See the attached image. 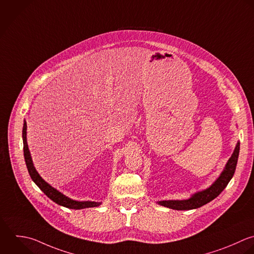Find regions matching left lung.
<instances>
[{"instance_id": "8db88e82", "label": "left lung", "mask_w": 254, "mask_h": 254, "mask_svg": "<svg viewBox=\"0 0 254 254\" xmlns=\"http://www.w3.org/2000/svg\"><path fill=\"white\" fill-rule=\"evenodd\" d=\"M239 154H240V141H238L236 148L232 156L228 160L224 170L222 171L220 176L217 178V180L209 188L194 193L189 199H186V200H165V201H158L157 204L172 210L188 211V210L198 209L208 204L209 202L213 201L224 191V189L228 186L229 182L232 180L237 168Z\"/></svg>"}]
</instances>
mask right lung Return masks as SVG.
Here are the masks:
<instances>
[{"label":"right lung","mask_w":254,"mask_h":254,"mask_svg":"<svg viewBox=\"0 0 254 254\" xmlns=\"http://www.w3.org/2000/svg\"><path fill=\"white\" fill-rule=\"evenodd\" d=\"M22 141H23V156H24V161L27 167V171L29 173L30 178L32 181L38 186V188L49 198L51 199L54 203L57 205H60L62 207L68 208V209H73V210H81V209H86V208H94V207H99L102 202H94V201H76L73 199H70L69 197L65 196L61 192H59L57 189L53 188L51 185H49L47 182H45L41 176L38 174L36 171L31 156L30 152L28 149L27 145V140H26V122L23 121V127H22Z\"/></svg>","instance_id":"obj_1"}]
</instances>
